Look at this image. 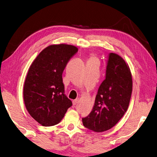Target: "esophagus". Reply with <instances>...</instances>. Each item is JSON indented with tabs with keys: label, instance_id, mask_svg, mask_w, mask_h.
Wrapping results in <instances>:
<instances>
[{
	"label": "esophagus",
	"instance_id": "obj_1",
	"mask_svg": "<svg viewBox=\"0 0 157 157\" xmlns=\"http://www.w3.org/2000/svg\"><path fill=\"white\" fill-rule=\"evenodd\" d=\"M78 98H77V99H76V100H73V101H72L73 105H75L76 104L78 103Z\"/></svg>",
	"mask_w": 157,
	"mask_h": 157
}]
</instances>
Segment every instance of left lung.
Returning a JSON list of instances; mask_svg holds the SVG:
<instances>
[{"instance_id": "1", "label": "left lung", "mask_w": 157, "mask_h": 157, "mask_svg": "<svg viewBox=\"0 0 157 157\" xmlns=\"http://www.w3.org/2000/svg\"><path fill=\"white\" fill-rule=\"evenodd\" d=\"M132 85L127 63L119 55L110 53L105 79L98 89L90 114L82 119L83 125L95 132H105L114 127L129 106Z\"/></svg>"}]
</instances>
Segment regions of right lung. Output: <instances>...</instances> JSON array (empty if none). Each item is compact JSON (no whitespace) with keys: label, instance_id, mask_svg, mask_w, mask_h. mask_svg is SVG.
<instances>
[{"label":"right lung","instance_id":"1","mask_svg":"<svg viewBox=\"0 0 157 157\" xmlns=\"http://www.w3.org/2000/svg\"><path fill=\"white\" fill-rule=\"evenodd\" d=\"M78 49L53 44L41 52L30 66L24 86V100L30 116L44 127L58 124L72 102L65 94L62 73Z\"/></svg>","mask_w":157,"mask_h":157}]
</instances>
